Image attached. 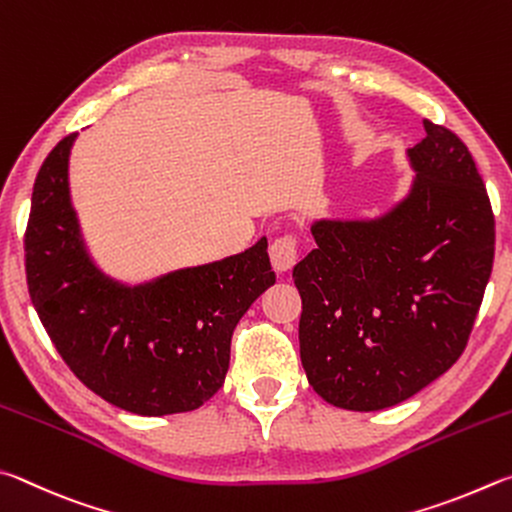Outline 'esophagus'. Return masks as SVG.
Returning a JSON list of instances; mask_svg holds the SVG:
<instances>
[{
	"label": "esophagus",
	"mask_w": 512,
	"mask_h": 512,
	"mask_svg": "<svg viewBox=\"0 0 512 512\" xmlns=\"http://www.w3.org/2000/svg\"><path fill=\"white\" fill-rule=\"evenodd\" d=\"M270 261H272L276 272H290L299 261L297 238L294 236L276 238L270 245Z\"/></svg>",
	"instance_id": "esophagus-1"
}]
</instances>
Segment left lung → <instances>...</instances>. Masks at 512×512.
I'll return each mask as SVG.
<instances>
[{"instance_id":"1","label":"left lung","mask_w":512,"mask_h":512,"mask_svg":"<svg viewBox=\"0 0 512 512\" xmlns=\"http://www.w3.org/2000/svg\"><path fill=\"white\" fill-rule=\"evenodd\" d=\"M407 148L414 182L371 220H315L317 249L294 265L301 364L330 405L378 411L459 360L495 258V215L452 130L423 121Z\"/></svg>"}]
</instances>
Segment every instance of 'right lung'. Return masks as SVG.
I'll use <instances>...</instances> for the list:
<instances>
[{
	"label": "right lung",
	"mask_w": 512,
	"mask_h": 512,
	"mask_svg": "<svg viewBox=\"0 0 512 512\" xmlns=\"http://www.w3.org/2000/svg\"><path fill=\"white\" fill-rule=\"evenodd\" d=\"M69 134L35 177L26 281L35 312L76 378L139 416L193 411L222 387L231 335L276 283L267 238L222 258L128 285L89 256L69 193Z\"/></svg>",
	"instance_id": "add662e5"
}]
</instances>
